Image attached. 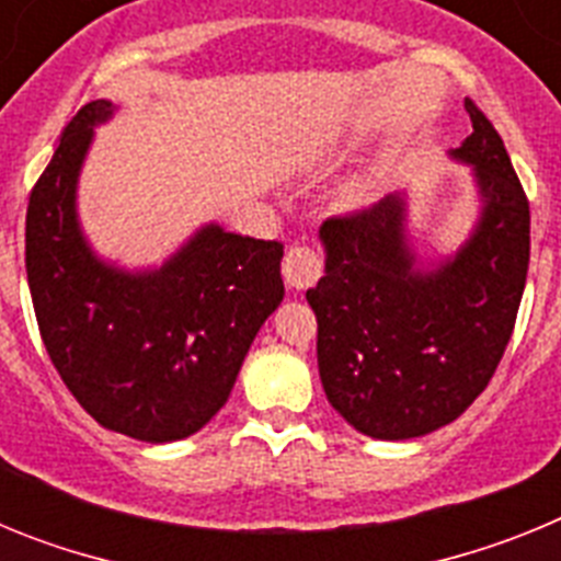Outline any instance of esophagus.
<instances>
[{
	"label": "esophagus",
	"mask_w": 561,
	"mask_h": 561,
	"mask_svg": "<svg viewBox=\"0 0 561 561\" xmlns=\"http://www.w3.org/2000/svg\"><path fill=\"white\" fill-rule=\"evenodd\" d=\"M323 275V257L320 252L306 244L289 247L284 257V280L291 289H309Z\"/></svg>",
	"instance_id": "34e87169"
}]
</instances>
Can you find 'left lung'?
Wrapping results in <instances>:
<instances>
[{"mask_svg": "<svg viewBox=\"0 0 561 561\" xmlns=\"http://www.w3.org/2000/svg\"><path fill=\"white\" fill-rule=\"evenodd\" d=\"M472 134L455 160L474 165L483 213L458 255L419 272L404 202L388 196L320 227L325 275L306 291L331 408L370 438L404 440L458 419L485 390L523 300L531 210L492 121L466 98Z\"/></svg>", "mask_w": 561, "mask_h": 561, "instance_id": "1", "label": "left lung"}]
</instances>
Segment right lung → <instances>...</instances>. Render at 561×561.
Here are the masks:
<instances>
[{
	"mask_svg": "<svg viewBox=\"0 0 561 561\" xmlns=\"http://www.w3.org/2000/svg\"><path fill=\"white\" fill-rule=\"evenodd\" d=\"M108 114L112 103L92 101L64 128L30 191L24 266L69 393L101 427L165 444L225 408L257 329L284 300V244L210 225L157 272L98 261L78 230L76 182Z\"/></svg>",
	"mask_w": 561,
	"mask_h": 561,
	"instance_id": "1",
	"label": "right lung"
}]
</instances>
